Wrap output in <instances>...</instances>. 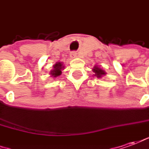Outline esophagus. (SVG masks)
I'll use <instances>...</instances> for the list:
<instances>
[{
	"instance_id": "esophagus-1",
	"label": "esophagus",
	"mask_w": 149,
	"mask_h": 149,
	"mask_svg": "<svg viewBox=\"0 0 149 149\" xmlns=\"http://www.w3.org/2000/svg\"><path fill=\"white\" fill-rule=\"evenodd\" d=\"M70 56L71 58L77 57V53H76V51H72L70 53Z\"/></svg>"
}]
</instances>
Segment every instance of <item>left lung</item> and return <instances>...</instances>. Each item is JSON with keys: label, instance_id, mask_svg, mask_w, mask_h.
I'll list each match as a JSON object with an SVG mask.
<instances>
[{"label": "left lung", "instance_id": "1", "mask_svg": "<svg viewBox=\"0 0 149 149\" xmlns=\"http://www.w3.org/2000/svg\"><path fill=\"white\" fill-rule=\"evenodd\" d=\"M93 70H94L95 73V76H97V77H101L103 75L105 74L104 71L102 70V69H100V68H99L98 67H95V68H94Z\"/></svg>", "mask_w": 149, "mask_h": 149}]
</instances>
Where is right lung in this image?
I'll return each mask as SVG.
<instances>
[{
  "label": "right lung",
  "instance_id": "add662e5",
  "mask_svg": "<svg viewBox=\"0 0 149 149\" xmlns=\"http://www.w3.org/2000/svg\"><path fill=\"white\" fill-rule=\"evenodd\" d=\"M54 70L50 72V74L54 76V77H58V76H59V75L62 73V69L63 68V66H62V63H57L54 66Z\"/></svg>",
  "mask_w": 149,
  "mask_h": 149
}]
</instances>
